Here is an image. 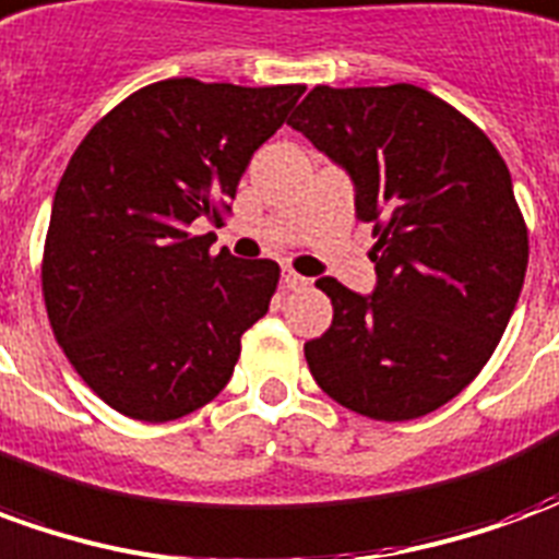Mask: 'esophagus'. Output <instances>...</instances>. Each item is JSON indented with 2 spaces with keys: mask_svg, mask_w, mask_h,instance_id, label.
<instances>
[{
  "mask_svg": "<svg viewBox=\"0 0 559 559\" xmlns=\"http://www.w3.org/2000/svg\"><path fill=\"white\" fill-rule=\"evenodd\" d=\"M284 287H287V290H305V287H308V278H302V275H299V272H293V269H284Z\"/></svg>",
  "mask_w": 559,
  "mask_h": 559,
  "instance_id": "34e87169",
  "label": "esophagus"
}]
</instances>
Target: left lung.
I'll use <instances>...</instances> for the list:
<instances>
[{
    "mask_svg": "<svg viewBox=\"0 0 559 559\" xmlns=\"http://www.w3.org/2000/svg\"><path fill=\"white\" fill-rule=\"evenodd\" d=\"M287 126L347 167L374 224V296L320 278L332 326L305 344L317 386L377 421L428 416L503 338L527 272V224L488 134L413 83L314 86Z\"/></svg>",
    "mask_w": 559,
    "mask_h": 559,
    "instance_id": "left-lung-1",
    "label": "left lung"
}]
</instances>
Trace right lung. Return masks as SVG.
I'll return each mask as SVG.
<instances>
[{"label": "right lung", "instance_id": "obj_1", "mask_svg": "<svg viewBox=\"0 0 559 559\" xmlns=\"http://www.w3.org/2000/svg\"><path fill=\"white\" fill-rule=\"evenodd\" d=\"M302 83H148L68 160L44 239L41 293L68 362L138 421H173L227 386L245 329L269 311L272 260L212 254L215 221Z\"/></svg>", "mask_w": 559, "mask_h": 559}]
</instances>
